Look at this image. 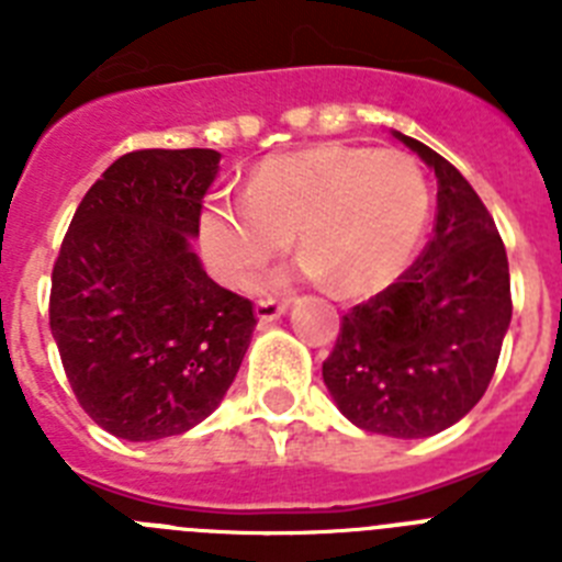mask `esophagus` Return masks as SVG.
<instances>
[{"label":"esophagus","mask_w":562,"mask_h":562,"mask_svg":"<svg viewBox=\"0 0 562 562\" xmlns=\"http://www.w3.org/2000/svg\"><path fill=\"white\" fill-rule=\"evenodd\" d=\"M286 312V301H276V297H261L256 304V317L261 324H272Z\"/></svg>","instance_id":"34e87169"}]
</instances>
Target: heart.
Returning a JSON list of instances; mask_svg holds the SVG:
<instances>
[{"label":"heart","instance_id":"b5f03b06","mask_svg":"<svg viewBox=\"0 0 562 562\" xmlns=\"http://www.w3.org/2000/svg\"><path fill=\"white\" fill-rule=\"evenodd\" d=\"M430 205V182L411 154L315 146L261 162L245 196L207 202L200 245L222 284L247 290L297 236L301 276L331 281L340 295H374L411 265Z\"/></svg>","mask_w":562,"mask_h":562}]
</instances>
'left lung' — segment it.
<instances>
[{
  "label": "left lung",
  "mask_w": 562,
  "mask_h": 562,
  "mask_svg": "<svg viewBox=\"0 0 562 562\" xmlns=\"http://www.w3.org/2000/svg\"><path fill=\"white\" fill-rule=\"evenodd\" d=\"M436 173V225L400 281L342 315L324 382L357 428L425 439L484 396L513 321L509 261L473 186L425 143L394 132Z\"/></svg>",
  "instance_id": "left-lung-1"
}]
</instances>
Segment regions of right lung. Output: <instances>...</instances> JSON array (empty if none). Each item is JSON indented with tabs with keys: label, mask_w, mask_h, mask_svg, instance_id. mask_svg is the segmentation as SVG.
I'll use <instances>...</instances> for the list:
<instances>
[{
	"label": "right lung",
	"mask_w": 562,
	"mask_h": 562,
	"mask_svg": "<svg viewBox=\"0 0 562 562\" xmlns=\"http://www.w3.org/2000/svg\"><path fill=\"white\" fill-rule=\"evenodd\" d=\"M220 160L213 148L123 154L61 241L49 329L76 400L117 439L200 425L250 346L252 304L207 278L191 247Z\"/></svg>",
	"instance_id": "obj_1"
}]
</instances>
